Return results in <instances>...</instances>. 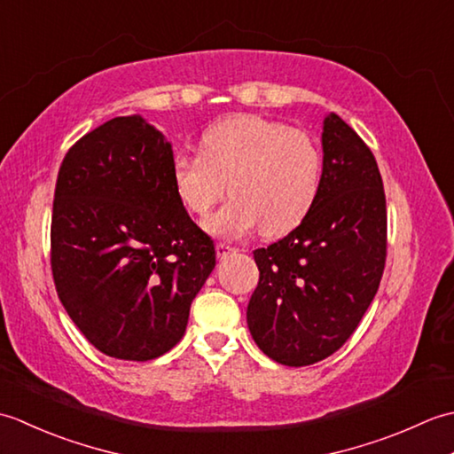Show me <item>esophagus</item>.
Here are the masks:
<instances>
[{
    "mask_svg": "<svg viewBox=\"0 0 454 454\" xmlns=\"http://www.w3.org/2000/svg\"><path fill=\"white\" fill-rule=\"evenodd\" d=\"M232 254H236V247H232V246H228V244H216V255H218V259H226L228 255H232Z\"/></svg>",
    "mask_w": 454,
    "mask_h": 454,
    "instance_id": "obj_1",
    "label": "esophagus"
}]
</instances>
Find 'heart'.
Returning a JSON list of instances; mask_svg holds the SVG:
<instances>
[{
  "mask_svg": "<svg viewBox=\"0 0 454 454\" xmlns=\"http://www.w3.org/2000/svg\"><path fill=\"white\" fill-rule=\"evenodd\" d=\"M322 169V152L310 134L239 114L202 132L200 153H181L171 173L179 200L199 218L208 216L230 183L234 197L205 228L238 239L259 226L265 236H278L301 224L320 195Z\"/></svg>",
  "mask_w": 454,
  "mask_h": 454,
  "instance_id": "heart-1",
  "label": "heart"
}]
</instances>
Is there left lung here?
Here are the masks:
<instances>
[{"label":"left lung","instance_id":"left-lung-1","mask_svg":"<svg viewBox=\"0 0 454 454\" xmlns=\"http://www.w3.org/2000/svg\"><path fill=\"white\" fill-rule=\"evenodd\" d=\"M316 205L291 234L259 247L247 327L286 366L325 359L349 340L387 263V197L371 148L335 113L324 119Z\"/></svg>","mask_w":454,"mask_h":454}]
</instances>
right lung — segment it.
<instances>
[{
	"label": "right lung",
	"instance_id": "add662e5",
	"mask_svg": "<svg viewBox=\"0 0 454 454\" xmlns=\"http://www.w3.org/2000/svg\"><path fill=\"white\" fill-rule=\"evenodd\" d=\"M173 150L140 114L111 119L58 171L51 265L67 316L93 347L150 361L185 333L215 242L173 187Z\"/></svg>",
	"mask_w": 454,
	"mask_h": 454
}]
</instances>
